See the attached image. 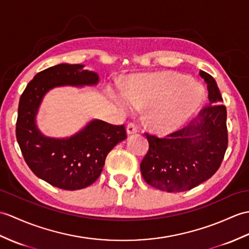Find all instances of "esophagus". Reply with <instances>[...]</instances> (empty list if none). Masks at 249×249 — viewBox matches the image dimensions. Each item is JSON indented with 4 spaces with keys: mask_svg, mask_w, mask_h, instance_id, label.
Returning a JSON list of instances; mask_svg holds the SVG:
<instances>
[{
    "mask_svg": "<svg viewBox=\"0 0 249 249\" xmlns=\"http://www.w3.org/2000/svg\"><path fill=\"white\" fill-rule=\"evenodd\" d=\"M126 131L128 135H134V134H136V132H138V127L135 123L130 122L126 126Z\"/></svg>",
    "mask_w": 249,
    "mask_h": 249,
    "instance_id": "obj_1",
    "label": "esophagus"
}]
</instances>
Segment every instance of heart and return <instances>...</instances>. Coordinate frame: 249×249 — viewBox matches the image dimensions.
<instances>
[{"label":"heart","mask_w":249,"mask_h":249,"mask_svg":"<svg viewBox=\"0 0 249 249\" xmlns=\"http://www.w3.org/2000/svg\"><path fill=\"white\" fill-rule=\"evenodd\" d=\"M112 100L126 111L146 108L147 123L160 132L180 129L201 105V86L186 75L163 71L137 75L125 90H110Z\"/></svg>","instance_id":"1"}]
</instances>
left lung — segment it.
I'll list each match as a JSON object with an SVG mask.
<instances>
[{"instance_id": "left-lung-1", "label": "left lung", "mask_w": 249, "mask_h": 249, "mask_svg": "<svg viewBox=\"0 0 249 249\" xmlns=\"http://www.w3.org/2000/svg\"><path fill=\"white\" fill-rule=\"evenodd\" d=\"M208 89V106L183 129L158 138L146 134L149 148L140 164L149 186L183 192L208 180L221 165L227 149L226 107L215 79L199 71Z\"/></svg>"}]
</instances>
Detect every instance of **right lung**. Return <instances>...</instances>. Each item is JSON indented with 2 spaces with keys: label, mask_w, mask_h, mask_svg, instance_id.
Returning <instances> with one entry per match:
<instances>
[{
  "label": "right lung",
  "mask_w": 249,
  "mask_h": 249,
  "mask_svg": "<svg viewBox=\"0 0 249 249\" xmlns=\"http://www.w3.org/2000/svg\"><path fill=\"white\" fill-rule=\"evenodd\" d=\"M84 68L60 63L35 75L20 97L16 126L22 155L34 174L52 186L70 191L93 183L101 175L108 153L127 138L124 125L97 119L66 138L44 136L38 128L37 114L50 90L98 84V74Z\"/></svg>",
  "instance_id": "1"
}]
</instances>
